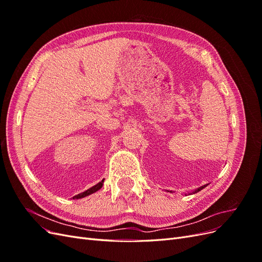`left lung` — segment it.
<instances>
[{
  "label": "left lung",
  "mask_w": 262,
  "mask_h": 262,
  "mask_svg": "<svg viewBox=\"0 0 262 262\" xmlns=\"http://www.w3.org/2000/svg\"><path fill=\"white\" fill-rule=\"evenodd\" d=\"M208 185H204V186H202V187H200V188H198L196 190H194V191L192 192V193H196V192H199L200 191V190H202L203 188H205V187H207ZM170 192H172V191H170Z\"/></svg>",
  "instance_id": "8db88e82"
}]
</instances>
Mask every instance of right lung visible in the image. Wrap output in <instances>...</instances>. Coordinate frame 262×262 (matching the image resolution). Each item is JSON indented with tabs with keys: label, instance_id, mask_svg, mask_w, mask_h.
<instances>
[{
	"label": "right lung",
	"instance_id": "add662e5",
	"mask_svg": "<svg viewBox=\"0 0 262 262\" xmlns=\"http://www.w3.org/2000/svg\"><path fill=\"white\" fill-rule=\"evenodd\" d=\"M102 184H104V179H102L100 182H98L97 185H95V186H93L92 188H90L89 190H86V191H84V192H82V193H78V194L74 195V196H73V199H81V198L87 196V195H90V194H92V193H94V192L98 191V190L102 187Z\"/></svg>",
	"mask_w": 262,
	"mask_h": 262
}]
</instances>
